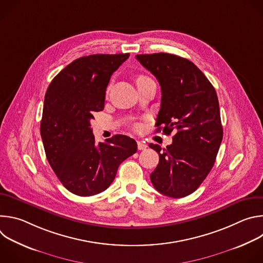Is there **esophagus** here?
<instances>
[{
    "label": "esophagus",
    "instance_id": "34e87169",
    "mask_svg": "<svg viewBox=\"0 0 263 263\" xmlns=\"http://www.w3.org/2000/svg\"><path fill=\"white\" fill-rule=\"evenodd\" d=\"M146 144L142 141H137V148L139 149V151H142V149H145L146 148Z\"/></svg>",
    "mask_w": 263,
    "mask_h": 263
}]
</instances>
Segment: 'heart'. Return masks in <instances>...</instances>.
Wrapping results in <instances>:
<instances>
[{"label": "heart", "instance_id": "obj_1", "mask_svg": "<svg viewBox=\"0 0 263 263\" xmlns=\"http://www.w3.org/2000/svg\"><path fill=\"white\" fill-rule=\"evenodd\" d=\"M142 79H146V77H143V76H139L138 78H137V80H142ZM136 80V81H137Z\"/></svg>", "mask_w": 263, "mask_h": 263}]
</instances>
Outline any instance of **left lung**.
<instances>
[{"label":"left lung","instance_id":"obj_1","mask_svg":"<svg viewBox=\"0 0 263 263\" xmlns=\"http://www.w3.org/2000/svg\"><path fill=\"white\" fill-rule=\"evenodd\" d=\"M136 59L151 71L161 86L157 131L173 136L161 149L159 163L149 175L162 195L179 199L197 191L213 167L222 139L218 99L214 87L189 59L167 53L141 54Z\"/></svg>","mask_w":263,"mask_h":263}]
</instances>
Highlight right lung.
I'll return each mask as SVG.
<instances>
[{
  "mask_svg": "<svg viewBox=\"0 0 263 263\" xmlns=\"http://www.w3.org/2000/svg\"><path fill=\"white\" fill-rule=\"evenodd\" d=\"M130 54H96L73 60L49 85L41 134L47 159L70 193L89 197L107 190L120 164L137 151L134 139L118 134L96 143L90 121L105 106L106 88Z\"/></svg>",
  "mask_w": 263,
  "mask_h": 263,
  "instance_id": "obj_1",
  "label": "right lung"
}]
</instances>
